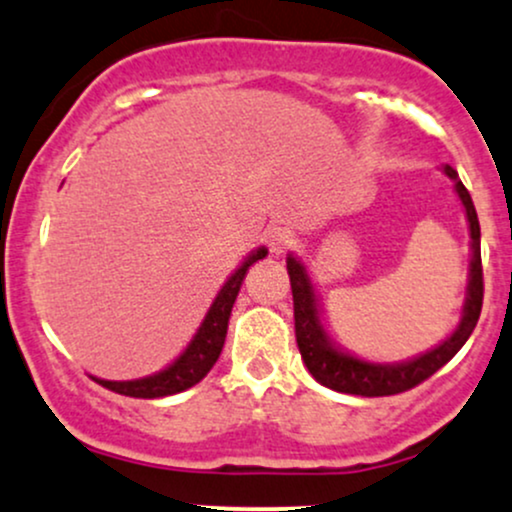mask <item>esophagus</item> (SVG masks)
<instances>
[{"label":"esophagus","mask_w":512,"mask_h":512,"mask_svg":"<svg viewBox=\"0 0 512 512\" xmlns=\"http://www.w3.org/2000/svg\"><path fill=\"white\" fill-rule=\"evenodd\" d=\"M264 243L272 252H286L293 245V233L286 226H269L264 231Z\"/></svg>","instance_id":"obj_1"}]
</instances>
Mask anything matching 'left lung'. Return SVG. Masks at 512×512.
<instances>
[{
    "label": "left lung",
    "instance_id": "left-lung-1",
    "mask_svg": "<svg viewBox=\"0 0 512 512\" xmlns=\"http://www.w3.org/2000/svg\"><path fill=\"white\" fill-rule=\"evenodd\" d=\"M445 173H448V178L455 180V190L462 199L464 211H467L469 233H472V269H469L467 303H464L460 327H457L443 344L436 346L433 351H428V354L414 358V361L409 363H397V366H378V363L358 361L354 356L332 349L325 332H322L320 317H317L315 293L313 286H310L308 274H305V267L298 260H293V257L286 260L293 293L296 342L310 375H313L320 385L337 392H346V395L361 397L399 395V392H407L411 387L421 385L424 380L431 378L438 368H443L445 363L462 349V344L467 342L469 334L477 327L481 303H484V269H481V231L477 209H474L472 197H469L467 187H464L460 178H457L455 170L445 166Z\"/></svg>",
    "mask_w": 512,
    "mask_h": 512
}]
</instances>
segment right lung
<instances>
[{
    "label": "right lung",
    "instance_id": "right-lung-1",
    "mask_svg": "<svg viewBox=\"0 0 512 512\" xmlns=\"http://www.w3.org/2000/svg\"><path fill=\"white\" fill-rule=\"evenodd\" d=\"M267 255V250H257L255 255H250L248 260L243 262V267L238 269L231 279L223 284V289L216 296V301L211 303L207 317H204L202 327L195 334L190 346L185 349L178 361L173 366H168L161 373L151 375V378L142 380H127V383H113V380H96L98 385L108 387V390L117 392V395L125 397H139V399H156V397H168L175 395V392L187 390V387L197 385L204 375L214 368V363L219 361L223 342H226L228 332V317H231L233 303H236L240 286H243L245 274L257 260Z\"/></svg>",
    "mask_w": 512,
    "mask_h": 512
}]
</instances>
